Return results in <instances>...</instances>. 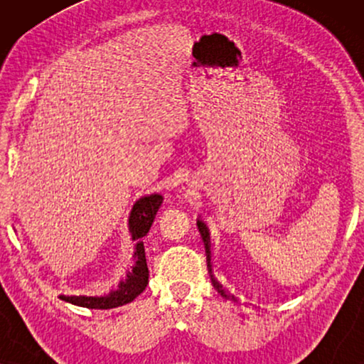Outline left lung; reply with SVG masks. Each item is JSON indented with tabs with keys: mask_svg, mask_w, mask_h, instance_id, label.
Wrapping results in <instances>:
<instances>
[{
	"mask_svg": "<svg viewBox=\"0 0 364 364\" xmlns=\"http://www.w3.org/2000/svg\"><path fill=\"white\" fill-rule=\"evenodd\" d=\"M197 225H198V230H200V235H202L203 245H205L207 268H208V272H210V278H212L213 287H215V290H217L218 293H220V295H222L223 298H227V300H233V301H237L235 295H233V293H232L230 290H228V288L223 287L220 282H217V278L212 275V262H210V237H208V228H207V225H205V223H203L202 220H198V222H197Z\"/></svg>",
	"mask_w": 364,
	"mask_h": 364,
	"instance_id": "1",
	"label": "left lung"
}]
</instances>
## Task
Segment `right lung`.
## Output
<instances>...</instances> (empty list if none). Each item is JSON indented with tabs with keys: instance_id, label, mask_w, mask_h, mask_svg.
<instances>
[{
	"instance_id": "add662e5",
	"label": "right lung",
	"mask_w": 364,
	"mask_h": 364,
	"mask_svg": "<svg viewBox=\"0 0 364 364\" xmlns=\"http://www.w3.org/2000/svg\"><path fill=\"white\" fill-rule=\"evenodd\" d=\"M162 196L154 193V196L142 197L134 203L131 215H129V230H131L132 240L136 242V253H134L132 270L127 272V278L119 283L116 290L104 296H64L61 300L73 303V305L84 308H99V310H107V308L122 306L131 303L134 298L146 290L149 283V268L146 262V250H144L142 238L147 235L156 213L162 203Z\"/></svg>"
}]
</instances>
